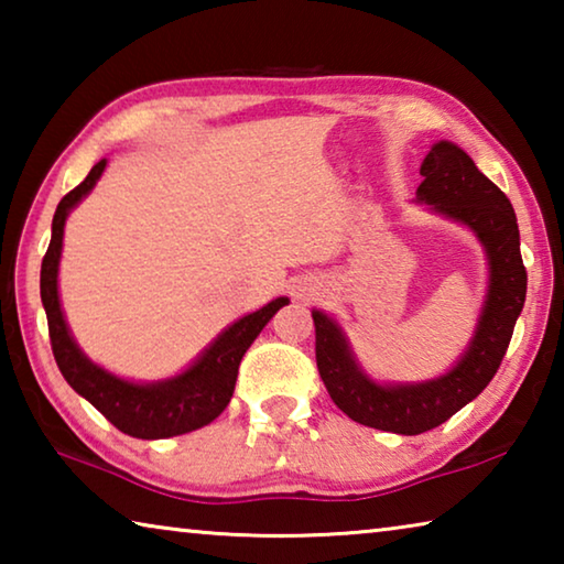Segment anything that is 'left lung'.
Wrapping results in <instances>:
<instances>
[{"label": "left lung", "instance_id": "obj_1", "mask_svg": "<svg viewBox=\"0 0 564 564\" xmlns=\"http://www.w3.org/2000/svg\"><path fill=\"white\" fill-rule=\"evenodd\" d=\"M420 176L423 184L415 191L417 202L470 226L490 261L488 301L460 362L451 373L427 383L378 386L352 360L336 323L326 313L313 311L318 373L333 403L360 425L398 435L433 431L488 388L508 352L528 293L518 216L510 198L451 141H437L420 166Z\"/></svg>", "mask_w": 564, "mask_h": 564}]
</instances>
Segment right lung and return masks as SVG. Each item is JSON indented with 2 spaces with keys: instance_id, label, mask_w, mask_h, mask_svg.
Returning a JSON list of instances; mask_svg holds the SVG:
<instances>
[{
  "instance_id": "right-lung-1",
  "label": "right lung",
  "mask_w": 564,
  "mask_h": 564,
  "mask_svg": "<svg viewBox=\"0 0 564 564\" xmlns=\"http://www.w3.org/2000/svg\"><path fill=\"white\" fill-rule=\"evenodd\" d=\"M104 166H107V159H101L89 171V176L62 198L52 221V241L42 261L40 289L46 323H50L54 360L66 378V383L82 398H87L121 433L141 437V441H159V437H174L198 431V427L208 425L224 413L228 400L234 395L243 352L263 330L265 323L275 316V311L289 303V299H275L269 305H263L261 311L236 321L231 328H226L208 346V350L194 366L171 380L139 386L94 366L76 346L64 323L59 291H56V271H59L66 216L94 188Z\"/></svg>"
}]
</instances>
